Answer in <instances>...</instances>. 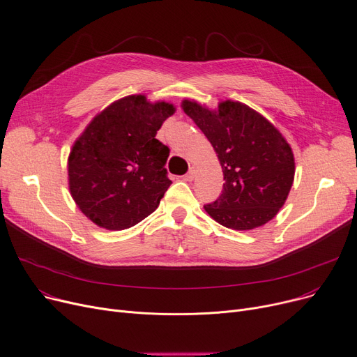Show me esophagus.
<instances>
[{
    "label": "esophagus",
    "mask_w": 357,
    "mask_h": 357,
    "mask_svg": "<svg viewBox=\"0 0 357 357\" xmlns=\"http://www.w3.org/2000/svg\"><path fill=\"white\" fill-rule=\"evenodd\" d=\"M195 176H196V170H195V169H190V170H188L187 174L183 176V178H184L185 181H192V180L195 178Z\"/></svg>",
    "instance_id": "obj_1"
}]
</instances>
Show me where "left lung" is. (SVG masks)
<instances>
[{"mask_svg": "<svg viewBox=\"0 0 357 357\" xmlns=\"http://www.w3.org/2000/svg\"><path fill=\"white\" fill-rule=\"evenodd\" d=\"M190 116L215 149L223 172V190L204 206L225 227L250 230L274 219L294 181V154L265 116L238 100L219 102L212 111L184 99Z\"/></svg>", "mask_w": 357, "mask_h": 357, "instance_id": "left-lung-1", "label": "left lung"}]
</instances>
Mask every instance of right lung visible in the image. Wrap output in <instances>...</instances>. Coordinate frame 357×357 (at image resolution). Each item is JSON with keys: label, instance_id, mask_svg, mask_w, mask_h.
Returning <instances> with one entry per match:
<instances>
[{"label": "right lung", "instance_id": "add662e5", "mask_svg": "<svg viewBox=\"0 0 357 357\" xmlns=\"http://www.w3.org/2000/svg\"><path fill=\"white\" fill-rule=\"evenodd\" d=\"M174 112L170 102L125 96L100 111L75 141L69 190L95 225L128 229L158 207L172 180L164 169L170 150L155 135Z\"/></svg>", "mask_w": 357, "mask_h": 357}]
</instances>
